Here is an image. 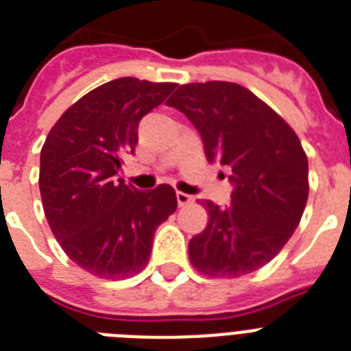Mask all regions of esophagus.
I'll list each match as a JSON object with an SVG mask.
<instances>
[{
    "label": "esophagus",
    "instance_id": "34e87169",
    "mask_svg": "<svg viewBox=\"0 0 351 351\" xmlns=\"http://www.w3.org/2000/svg\"><path fill=\"white\" fill-rule=\"evenodd\" d=\"M176 200H178V206H180V208H186V206H189V204L193 202V197L191 195H187V193L176 191Z\"/></svg>",
    "mask_w": 351,
    "mask_h": 351
}]
</instances>
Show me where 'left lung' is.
Segmentation results:
<instances>
[{
	"instance_id": "8db88e82",
	"label": "left lung",
	"mask_w": 351,
	"mask_h": 351,
	"mask_svg": "<svg viewBox=\"0 0 351 351\" xmlns=\"http://www.w3.org/2000/svg\"><path fill=\"white\" fill-rule=\"evenodd\" d=\"M167 106L197 127L209 162L231 169V202L204 200L208 226L189 240L198 273L234 278L266 266L304 213L308 156L297 132L250 89L231 82L180 85Z\"/></svg>"
}]
</instances>
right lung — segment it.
I'll use <instances>...</instances> for the list:
<instances>
[{
	"instance_id": "right-lung-1",
	"label": "right lung",
	"mask_w": 351,
	"mask_h": 351,
	"mask_svg": "<svg viewBox=\"0 0 351 351\" xmlns=\"http://www.w3.org/2000/svg\"><path fill=\"white\" fill-rule=\"evenodd\" d=\"M176 84L118 78L63 112L41 147L40 193L62 250L100 278H127L147 266L154 231L176 211L167 184L138 191L117 178L134 153L138 123Z\"/></svg>"
}]
</instances>
